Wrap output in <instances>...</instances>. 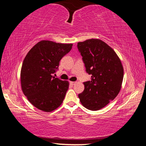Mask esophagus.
Returning a JSON list of instances; mask_svg holds the SVG:
<instances>
[{
    "mask_svg": "<svg viewBox=\"0 0 146 146\" xmlns=\"http://www.w3.org/2000/svg\"><path fill=\"white\" fill-rule=\"evenodd\" d=\"M70 83L71 84V85H75L76 82H72V81H70Z\"/></svg>",
    "mask_w": 146,
    "mask_h": 146,
    "instance_id": "1",
    "label": "esophagus"
}]
</instances>
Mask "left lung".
<instances>
[{
	"label": "left lung",
	"mask_w": 146,
	"mask_h": 146,
	"mask_svg": "<svg viewBox=\"0 0 146 146\" xmlns=\"http://www.w3.org/2000/svg\"><path fill=\"white\" fill-rule=\"evenodd\" d=\"M87 73L91 80L84 82V90L78 95L82 105L97 111L115 99L122 88L123 68L115 51L102 40L88 39L77 43Z\"/></svg>",
	"instance_id": "8db88e82"
}]
</instances>
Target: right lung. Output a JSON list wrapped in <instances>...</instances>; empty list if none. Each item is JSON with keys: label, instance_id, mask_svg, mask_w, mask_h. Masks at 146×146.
Segmentation results:
<instances>
[{"label": "right lung", "instance_id": "right-lung-1", "mask_svg": "<svg viewBox=\"0 0 146 146\" xmlns=\"http://www.w3.org/2000/svg\"><path fill=\"white\" fill-rule=\"evenodd\" d=\"M72 46L73 44L43 40L36 43L24 58L21 71L22 90L29 102L38 110L51 112L62 103L70 83L52 75Z\"/></svg>", "mask_w": 146, "mask_h": 146}]
</instances>
